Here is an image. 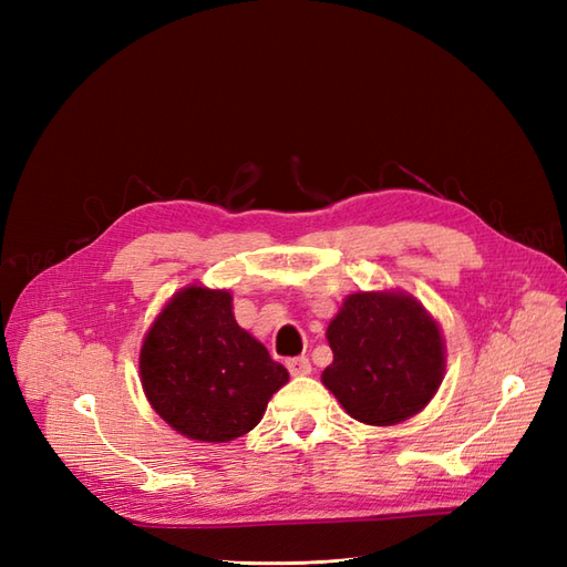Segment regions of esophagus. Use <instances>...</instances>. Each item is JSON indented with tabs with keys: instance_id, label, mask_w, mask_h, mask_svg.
I'll return each instance as SVG.
<instances>
[{
	"instance_id": "1",
	"label": "esophagus",
	"mask_w": 567,
	"mask_h": 567,
	"mask_svg": "<svg viewBox=\"0 0 567 567\" xmlns=\"http://www.w3.org/2000/svg\"><path fill=\"white\" fill-rule=\"evenodd\" d=\"M287 370H290V375H309L311 372V363L307 355H297L287 360Z\"/></svg>"
}]
</instances>
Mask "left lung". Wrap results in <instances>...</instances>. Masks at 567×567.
<instances>
[{
	"label": "left lung",
	"mask_w": 567,
	"mask_h": 567,
	"mask_svg": "<svg viewBox=\"0 0 567 567\" xmlns=\"http://www.w3.org/2000/svg\"><path fill=\"white\" fill-rule=\"evenodd\" d=\"M323 384L353 419L392 426L429 404L443 380L441 331L416 299L358 292L329 323Z\"/></svg>",
	"instance_id": "8db88e82"
}]
</instances>
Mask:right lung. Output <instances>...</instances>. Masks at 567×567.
Listing matches in <instances>:
<instances>
[{
	"label": "right lung",
	"instance_id": "1",
	"mask_svg": "<svg viewBox=\"0 0 567 567\" xmlns=\"http://www.w3.org/2000/svg\"><path fill=\"white\" fill-rule=\"evenodd\" d=\"M290 380L234 319L231 295L192 285L171 299L141 348V382L167 424L187 439L244 436Z\"/></svg>",
	"mask_w": 567,
	"mask_h": 567
}]
</instances>
